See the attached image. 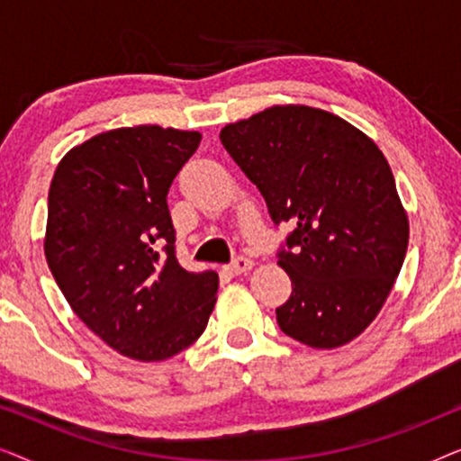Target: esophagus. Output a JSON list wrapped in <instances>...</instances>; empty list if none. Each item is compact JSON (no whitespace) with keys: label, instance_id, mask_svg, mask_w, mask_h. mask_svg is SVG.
<instances>
[{"label":"esophagus","instance_id":"34e87169","mask_svg":"<svg viewBox=\"0 0 461 461\" xmlns=\"http://www.w3.org/2000/svg\"><path fill=\"white\" fill-rule=\"evenodd\" d=\"M251 262L249 258H245V256H239V258H235V260H232L229 267H226V273L229 275H241V273H248V270L251 268Z\"/></svg>","mask_w":461,"mask_h":461}]
</instances>
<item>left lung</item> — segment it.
Listing matches in <instances>:
<instances>
[{"instance_id": "1", "label": "left lung", "mask_w": 461, "mask_h": 461, "mask_svg": "<svg viewBox=\"0 0 461 461\" xmlns=\"http://www.w3.org/2000/svg\"><path fill=\"white\" fill-rule=\"evenodd\" d=\"M220 140L258 186L273 222H289L276 251L292 295L276 323L311 348L365 331L401 273L409 222L375 142L331 113L273 106L230 123Z\"/></svg>"}]
</instances>
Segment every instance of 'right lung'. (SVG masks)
<instances>
[{"label": "right lung", "mask_w": 461, "mask_h": 461, "mask_svg": "<svg viewBox=\"0 0 461 461\" xmlns=\"http://www.w3.org/2000/svg\"><path fill=\"white\" fill-rule=\"evenodd\" d=\"M199 131L138 125L62 157L48 194L46 260L73 312L136 361L178 355L203 333L218 275L176 258L169 186Z\"/></svg>", "instance_id": "add662e5"}]
</instances>
